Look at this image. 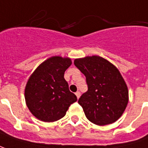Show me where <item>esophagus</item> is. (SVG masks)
<instances>
[{"label":"esophagus","instance_id":"34e87169","mask_svg":"<svg viewBox=\"0 0 148 148\" xmlns=\"http://www.w3.org/2000/svg\"><path fill=\"white\" fill-rule=\"evenodd\" d=\"M76 97H77V99H79V98H80V92H76Z\"/></svg>","mask_w":148,"mask_h":148}]
</instances>
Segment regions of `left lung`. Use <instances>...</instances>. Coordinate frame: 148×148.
Listing matches in <instances>:
<instances>
[{"label":"left lung","mask_w":148,"mask_h":148,"mask_svg":"<svg viewBox=\"0 0 148 148\" xmlns=\"http://www.w3.org/2000/svg\"><path fill=\"white\" fill-rule=\"evenodd\" d=\"M74 64L86 77L88 91L78 101L86 118L98 126L115 123L129 101L128 88L119 69L98 56L76 59Z\"/></svg>","instance_id":"8db88e82"}]
</instances>
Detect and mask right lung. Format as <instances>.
Returning a JSON list of instances; mask_svg holds the SVG:
<instances>
[{
    "instance_id": "1",
    "label": "right lung",
    "mask_w": 148,
    "mask_h": 148,
    "mask_svg": "<svg viewBox=\"0 0 148 148\" xmlns=\"http://www.w3.org/2000/svg\"><path fill=\"white\" fill-rule=\"evenodd\" d=\"M72 65L68 57L51 56L30 75L25 88V104L38 120L52 123L62 119L68 107L77 101L69 91L64 72Z\"/></svg>"
}]
</instances>
